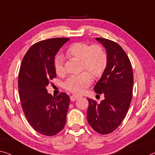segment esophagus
Segmentation results:
<instances>
[{
  "label": "esophagus",
  "mask_w": 155,
  "mask_h": 155,
  "mask_svg": "<svg viewBox=\"0 0 155 155\" xmlns=\"http://www.w3.org/2000/svg\"><path fill=\"white\" fill-rule=\"evenodd\" d=\"M78 98H79V97L77 96V95H75V94H73V95H71L70 97L71 101H75V100H77V99H78Z\"/></svg>",
  "instance_id": "obj_1"
}]
</instances>
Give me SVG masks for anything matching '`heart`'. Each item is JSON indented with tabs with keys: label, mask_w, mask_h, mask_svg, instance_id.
Masks as SVG:
<instances>
[{
	"label": "heart",
	"mask_w": 155,
	"mask_h": 155,
	"mask_svg": "<svg viewBox=\"0 0 155 155\" xmlns=\"http://www.w3.org/2000/svg\"><path fill=\"white\" fill-rule=\"evenodd\" d=\"M69 57L80 60L81 70L89 71L94 77H100L107 66V55L100 45L90 46L86 43L75 42L69 46L66 51ZM54 69L58 76L64 74L63 57L61 55L54 60ZM92 82L91 75L87 71L69 77L64 84V88L74 93L81 94Z\"/></svg>",
	"instance_id": "b5f03b06"
}]
</instances>
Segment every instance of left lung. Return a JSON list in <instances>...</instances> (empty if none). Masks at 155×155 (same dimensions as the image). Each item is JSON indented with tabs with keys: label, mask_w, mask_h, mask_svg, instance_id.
Segmentation results:
<instances>
[{
	"label": "left lung",
	"mask_w": 155,
	"mask_h": 155,
	"mask_svg": "<svg viewBox=\"0 0 155 155\" xmlns=\"http://www.w3.org/2000/svg\"><path fill=\"white\" fill-rule=\"evenodd\" d=\"M95 39L107 51V66L94 87V92L104 94V99L97 104L87 98V119L94 131L108 134L118 127L128 111L132 98L133 70L127 55L118 44Z\"/></svg>",
	"instance_id": "8db88e82"
}]
</instances>
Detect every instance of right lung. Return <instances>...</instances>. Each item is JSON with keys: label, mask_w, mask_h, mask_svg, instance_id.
<instances>
[{"label": "right lung", "mask_w": 155, "mask_h": 155, "mask_svg": "<svg viewBox=\"0 0 155 155\" xmlns=\"http://www.w3.org/2000/svg\"><path fill=\"white\" fill-rule=\"evenodd\" d=\"M69 40L54 38L35 44L21 64L18 86L25 116L35 130L48 137L57 134L66 123L70 97L64 92L53 97L47 86L56 77L55 55Z\"/></svg>", "instance_id": "1"}]
</instances>
